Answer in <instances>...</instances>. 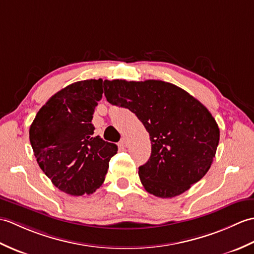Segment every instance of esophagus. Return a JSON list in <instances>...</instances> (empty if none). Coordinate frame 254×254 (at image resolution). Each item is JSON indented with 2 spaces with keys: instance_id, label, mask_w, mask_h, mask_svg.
<instances>
[{
  "instance_id": "34e87169",
  "label": "esophagus",
  "mask_w": 254,
  "mask_h": 254,
  "mask_svg": "<svg viewBox=\"0 0 254 254\" xmlns=\"http://www.w3.org/2000/svg\"><path fill=\"white\" fill-rule=\"evenodd\" d=\"M120 145L124 146V148H125V146H127V139L126 138H122L121 141H120Z\"/></svg>"
}]
</instances>
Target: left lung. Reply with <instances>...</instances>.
Listing matches in <instances>:
<instances>
[{
	"label": "left lung",
	"mask_w": 254,
	"mask_h": 254,
	"mask_svg": "<svg viewBox=\"0 0 254 254\" xmlns=\"http://www.w3.org/2000/svg\"><path fill=\"white\" fill-rule=\"evenodd\" d=\"M113 105L130 110L150 134L151 155L139 167L149 193L173 198L198 183L210 170L219 128L205 106L184 89L162 80H105Z\"/></svg>",
	"instance_id": "8db88e82"
}]
</instances>
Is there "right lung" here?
<instances>
[{
    "label": "right lung",
    "instance_id": "1",
    "mask_svg": "<svg viewBox=\"0 0 254 254\" xmlns=\"http://www.w3.org/2000/svg\"><path fill=\"white\" fill-rule=\"evenodd\" d=\"M102 79L77 81L50 98L37 113L29 139L39 166L55 187L71 195L100 188L117 145L94 136L92 118Z\"/></svg>",
    "mask_w": 254,
    "mask_h": 254
}]
</instances>
